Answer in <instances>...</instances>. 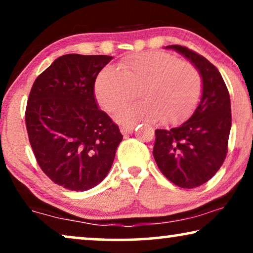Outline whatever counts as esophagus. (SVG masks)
Returning <instances> with one entry per match:
<instances>
[{
  "label": "esophagus",
  "mask_w": 253,
  "mask_h": 253,
  "mask_svg": "<svg viewBox=\"0 0 253 253\" xmlns=\"http://www.w3.org/2000/svg\"><path fill=\"white\" fill-rule=\"evenodd\" d=\"M134 130V126H121V132L123 134H127V133H131L133 132Z\"/></svg>",
  "instance_id": "1"
}]
</instances>
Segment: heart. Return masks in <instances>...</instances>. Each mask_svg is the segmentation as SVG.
<instances>
[{
    "instance_id": "heart-1",
    "label": "heart",
    "mask_w": 253,
    "mask_h": 253,
    "mask_svg": "<svg viewBox=\"0 0 253 253\" xmlns=\"http://www.w3.org/2000/svg\"><path fill=\"white\" fill-rule=\"evenodd\" d=\"M120 70L103 68L94 82L96 101L106 112L115 113L139 88L141 101L117 114L121 123L157 122L168 126L188 120L202 96L203 79L188 62L164 51H144L121 61Z\"/></svg>"
}]
</instances>
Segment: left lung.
Here are the masks:
<instances>
[{
  "label": "left lung",
  "instance_id": "1",
  "mask_svg": "<svg viewBox=\"0 0 253 253\" xmlns=\"http://www.w3.org/2000/svg\"><path fill=\"white\" fill-rule=\"evenodd\" d=\"M195 65L203 79L202 99L190 119L170 130H155L153 157L169 181L184 189L200 186L216 174L228 152L230 96L219 70L189 48L171 44Z\"/></svg>",
  "mask_w": 253,
  "mask_h": 253
}]
</instances>
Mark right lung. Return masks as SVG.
<instances>
[{
	"mask_svg": "<svg viewBox=\"0 0 253 253\" xmlns=\"http://www.w3.org/2000/svg\"><path fill=\"white\" fill-rule=\"evenodd\" d=\"M107 55L67 54L38 76L25 123L41 170L72 191L94 188L112 168L122 141L119 126L98 108L94 82Z\"/></svg>",
	"mask_w": 253,
	"mask_h": 253,
	"instance_id": "1",
	"label": "right lung"
}]
</instances>
